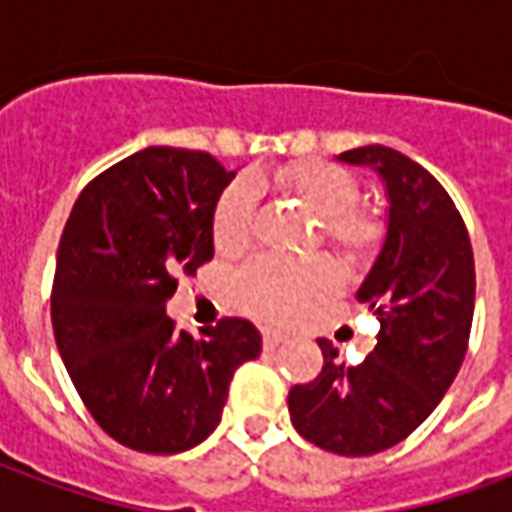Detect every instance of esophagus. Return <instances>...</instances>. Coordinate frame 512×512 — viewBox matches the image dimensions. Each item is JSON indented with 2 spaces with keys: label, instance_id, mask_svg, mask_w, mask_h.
Listing matches in <instances>:
<instances>
[{
  "label": "esophagus",
  "instance_id": "esophagus-1",
  "mask_svg": "<svg viewBox=\"0 0 512 512\" xmlns=\"http://www.w3.org/2000/svg\"><path fill=\"white\" fill-rule=\"evenodd\" d=\"M285 340H288V334L277 332V329H266V332H263V345H266L268 351H271V348H277V345H282Z\"/></svg>",
  "mask_w": 512,
  "mask_h": 512
}]
</instances>
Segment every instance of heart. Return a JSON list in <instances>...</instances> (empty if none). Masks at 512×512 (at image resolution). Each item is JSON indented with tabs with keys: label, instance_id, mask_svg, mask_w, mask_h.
<instances>
[{
	"label": "heart",
	"instance_id": "b5f03b06",
	"mask_svg": "<svg viewBox=\"0 0 512 512\" xmlns=\"http://www.w3.org/2000/svg\"><path fill=\"white\" fill-rule=\"evenodd\" d=\"M279 189L321 219L323 235L351 255H362L378 241V224L354 208L359 186L351 172L329 161H299L274 175ZM255 233V189L252 183H233L213 211V244L224 255L249 246ZM340 271L323 260H274L260 257L233 279V301L238 310L260 321L288 323L340 290Z\"/></svg>",
	"mask_w": 512,
	"mask_h": 512
}]
</instances>
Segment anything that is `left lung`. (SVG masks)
<instances>
[{"label": "left lung", "instance_id": "left-lung-1", "mask_svg": "<svg viewBox=\"0 0 512 512\" xmlns=\"http://www.w3.org/2000/svg\"><path fill=\"white\" fill-rule=\"evenodd\" d=\"M340 161L384 183L386 233L356 299L381 323L362 365L337 362L329 340L321 376L288 395L293 428L337 455L389 450L417 430L461 370L474 312V257L450 194L428 169L384 145Z\"/></svg>", "mask_w": 512, "mask_h": 512}]
</instances>
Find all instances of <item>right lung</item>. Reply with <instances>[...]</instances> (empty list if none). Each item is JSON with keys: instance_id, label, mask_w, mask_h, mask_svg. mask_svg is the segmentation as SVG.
Listing matches in <instances>:
<instances>
[{"instance_id": "add662e5", "label": "right lung", "mask_w": 512, "mask_h": 512, "mask_svg": "<svg viewBox=\"0 0 512 512\" xmlns=\"http://www.w3.org/2000/svg\"><path fill=\"white\" fill-rule=\"evenodd\" d=\"M233 178L202 150L145 147L98 175L62 230L54 340L95 422L136 452L208 439L233 373L263 348L244 318L191 337L167 315L175 277L213 257V211Z\"/></svg>"}]
</instances>
